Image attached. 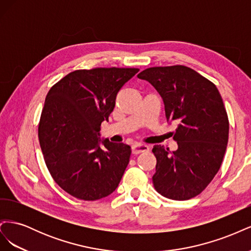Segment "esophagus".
<instances>
[{"label":"esophagus","instance_id":"34e87169","mask_svg":"<svg viewBox=\"0 0 251 251\" xmlns=\"http://www.w3.org/2000/svg\"><path fill=\"white\" fill-rule=\"evenodd\" d=\"M149 151V147L147 144H141V143H137V144H134L132 147V153L134 155H138L140 153H143V151Z\"/></svg>","mask_w":251,"mask_h":251}]
</instances>
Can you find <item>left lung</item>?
I'll return each instance as SVG.
<instances>
[{
  "label": "left lung",
  "mask_w": 251,
  "mask_h": 251,
  "mask_svg": "<svg viewBox=\"0 0 251 251\" xmlns=\"http://www.w3.org/2000/svg\"><path fill=\"white\" fill-rule=\"evenodd\" d=\"M148 80L164 103L168 120L179 121L171 151L155 146L153 184L172 200H188L202 193L222 164L229 123L215 83L185 66L151 67L137 75Z\"/></svg>",
  "instance_id": "left-lung-1"
}]
</instances>
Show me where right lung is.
Listing matches in <instances>:
<instances>
[{
  "label": "right lung",
  "mask_w": 251,
  "mask_h": 251,
  "mask_svg": "<svg viewBox=\"0 0 251 251\" xmlns=\"http://www.w3.org/2000/svg\"><path fill=\"white\" fill-rule=\"evenodd\" d=\"M138 71L115 67L76 70L49 90L39 124L40 146L52 178L75 198H104L123 178L131 147L100 140V131L119 90Z\"/></svg>",
  "instance_id": "add662e5"
}]
</instances>
